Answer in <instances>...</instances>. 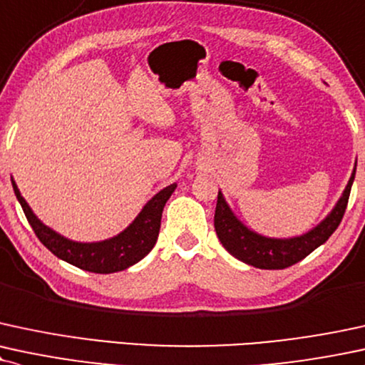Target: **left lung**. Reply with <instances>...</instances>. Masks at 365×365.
<instances>
[{
	"label": "left lung",
	"mask_w": 365,
	"mask_h": 365,
	"mask_svg": "<svg viewBox=\"0 0 365 365\" xmlns=\"http://www.w3.org/2000/svg\"><path fill=\"white\" fill-rule=\"evenodd\" d=\"M355 168H357V161H355L352 177L346 183L344 194L338 199L331 212L313 230L294 238H267L252 231L235 216L219 190L216 214H214V227H216L219 241L232 257L257 269L279 270L301 262L311 252L322 247L340 225L355 178Z\"/></svg>",
	"instance_id": "left-lung-1"
}]
</instances>
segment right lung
Instances as JSON below:
<instances>
[{
	"label": "right lung",
	"mask_w": 365,
	"mask_h": 365,
	"mask_svg": "<svg viewBox=\"0 0 365 365\" xmlns=\"http://www.w3.org/2000/svg\"><path fill=\"white\" fill-rule=\"evenodd\" d=\"M11 185L30 226H32L34 232L43 247L51 250L61 260L71 263L78 269L93 272V274H113V272L125 270L134 263L143 260L151 252L156 245L158 235H160L161 214H163L166 200L177 188V183H171L163 190L158 192L144 205L138 217L113 238L95 241V243H81V241L64 238L59 232L43 225L30 209L27 200L21 197L15 180H11Z\"/></svg>",
	"instance_id": "right-lung-1"
}]
</instances>
